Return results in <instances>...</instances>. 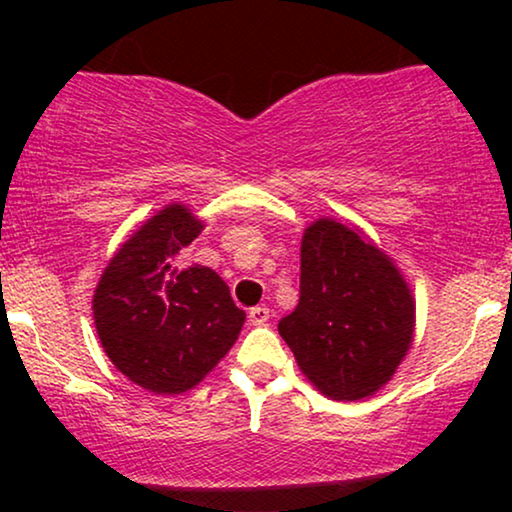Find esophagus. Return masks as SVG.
I'll return each mask as SVG.
<instances>
[{
	"label": "esophagus",
	"mask_w": 512,
	"mask_h": 512,
	"mask_svg": "<svg viewBox=\"0 0 512 512\" xmlns=\"http://www.w3.org/2000/svg\"><path fill=\"white\" fill-rule=\"evenodd\" d=\"M268 319H270V310H268V307H265V305L251 307V310H249V324L263 326Z\"/></svg>",
	"instance_id": "obj_1"
}]
</instances>
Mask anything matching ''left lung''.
Returning <instances> with one entry per match:
<instances>
[{
  "label": "left lung",
  "instance_id": "1",
  "mask_svg": "<svg viewBox=\"0 0 512 512\" xmlns=\"http://www.w3.org/2000/svg\"><path fill=\"white\" fill-rule=\"evenodd\" d=\"M277 328L321 394L361 401L408 354L415 300L384 251L359 230L319 219L300 244L298 307Z\"/></svg>",
  "mask_w": 512,
  "mask_h": 512
}]
</instances>
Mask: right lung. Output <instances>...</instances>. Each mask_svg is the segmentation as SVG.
Listing matches in <instances>:
<instances>
[{
    "label": "right lung",
    "mask_w": 512,
    "mask_h": 512,
    "mask_svg": "<svg viewBox=\"0 0 512 512\" xmlns=\"http://www.w3.org/2000/svg\"><path fill=\"white\" fill-rule=\"evenodd\" d=\"M202 228L191 209L167 205L121 244L95 289L104 352L153 394L193 389L235 345L247 317L214 270L174 263Z\"/></svg>",
    "instance_id": "1"
}]
</instances>
